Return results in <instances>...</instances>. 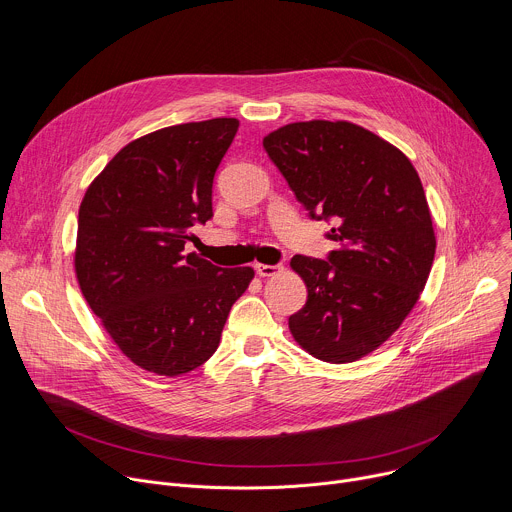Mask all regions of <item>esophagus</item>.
<instances>
[{"instance_id": "1", "label": "esophagus", "mask_w": 512, "mask_h": 512, "mask_svg": "<svg viewBox=\"0 0 512 512\" xmlns=\"http://www.w3.org/2000/svg\"><path fill=\"white\" fill-rule=\"evenodd\" d=\"M281 265H265V263H257L255 271L259 277H275L277 273H281Z\"/></svg>"}]
</instances>
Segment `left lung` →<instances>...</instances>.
I'll return each mask as SVG.
<instances>
[{"instance_id":"8db88e82","label":"left lung","mask_w":512,"mask_h":512,"mask_svg":"<svg viewBox=\"0 0 512 512\" xmlns=\"http://www.w3.org/2000/svg\"><path fill=\"white\" fill-rule=\"evenodd\" d=\"M263 148L309 215L333 219L337 243L327 261L291 259L307 301L289 331L321 362H356L402 325L428 281L436 237L420 177L400 148L348 120L285 124Z\"/></svg>"}]
</instances>
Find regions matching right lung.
<instances>
[{"label": "right lung", "instance_id": "obj_1", "mask_svg": "<svg viewBox=\"0 0 512 512\" xmlns=\"http://www.w3.org/2000/svg\"><path fill=\"white\" fill-rule=\"evenodd\" d=\"M237 128V118H213L144 134L116 152L80 203L82 295L118 350L156 376L203 366L255 277L183 253L191 227L213 217V179Z\"/></svg>", "mask_w": 512, "mask_h": 512}]
</instances>
